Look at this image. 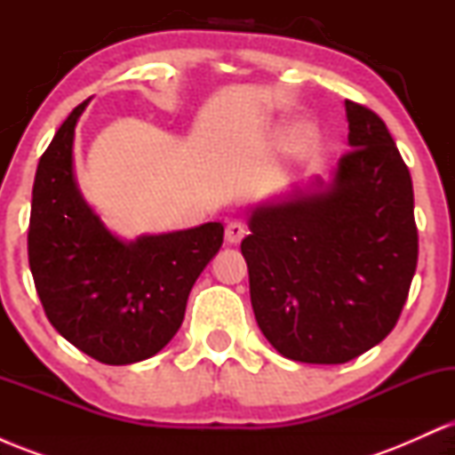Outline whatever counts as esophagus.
<instances>
[{
	"label": "esophagus",
	"mask_w": 455,
	"mask_h": 455,
	"mask_svg": "<svg viewBox=\"0 0 455 455\" xmlns=\"http://www.w3.org/2000/svg\"><path fill=\"white\" fill-rule=\"evenodd\" d=\"M248 233V227L242 220H231L227 224V231H224V239L228 243H239Z\"/></svg>",
	"instance_id": "obj_1"
}]
</instances>
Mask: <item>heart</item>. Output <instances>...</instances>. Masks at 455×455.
<instances>
[{"label":"heart","mask_w":455,"mask_h":455,"mask_svg":"<svg viewBox=\"0 0 455 455\" xmlns=\"http://www.w3.org/2000/svg\"><path fill=\"white\" fill-rule=\"evenodd\" d=\"M310 139H312V128L306 126V124H301V126H297L293 132H291V143H293L297 149L306 148Z\"/></svg>","instance_id":"obj_1"}]
</instances>
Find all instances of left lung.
<instances>
[{
  "label": "left lung",
  "instance_id": "1",
  "mask_svg": "<svg viewBox=\"0 0 455 455\" xmlns=\"http://www.w3.org/2000/svg\"><path fill=\"white\" fill-rule=\"evenodd\" d=\"M344 107L351 151L331 186L257 207L242 242L260 331L293 362L347 363L377 347L417 267L409 166L377 113Z\"/></svg>",
  "mask_w": 455,
  "mask_h": 455
}]
</instances>
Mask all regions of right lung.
I'll return each mask as SVG.
<instances>
[{
	"label": "right lung",
	"instance_id": "1",
	"mask_svg": "<svg viewBox=\"0 0 455 455\" xmlns=\"http://www.w3.org/2000/svg\"><path fill=\"white\" fill-rule=\"evenodd\" d=\"M85 107L68 115L38 162L29 269L46 318L68 342L100 363H137L181 327L188 295L220 250L224 227L207 222L132 243L108 233L72 173L75 126Z\"/></svg>",
	"mask_w": 455,
	"mask_h": 455
}]
</instances>
